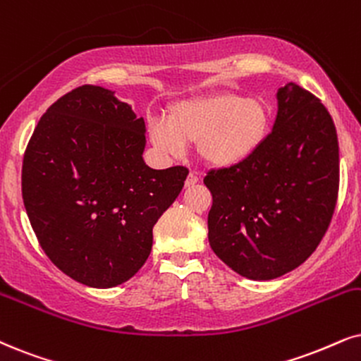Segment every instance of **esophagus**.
Masks as SVG:
<instances>
[{"mask_svg": "<svg viewBox=\"0 0 361 361\" xmlns=\"http://www.w3.org/2000/svg\"><path fill=\"white\" fill-rule=\"evenodd\" d=\"M200 181V178L195 175V173H190L188 175V178H186V181H185V186L186 188H190V186H195L196 183H198Z\"/></svg>", "mask_w": 361, "mask_h": 361, "instance_id": "34e87169", "label": "esophagus"}]
</instances>
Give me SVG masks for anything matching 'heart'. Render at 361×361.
Masks as SVG:
<instances>
[{"instance_id": "heart-1", "label": "heart", "mask_w": 361, "mask_h": 361, "mask_svg": "<svg viewBox=\"0 0 361 361\" xmlns=\"http://www.w3.org/2000/svg\"><path fill=\"white\" fill-rule=\"evenodd\" d=\"M168 120L149 125L154 147L181 157L186 143L196 141L200 158L207 165L230 168L252 158L264 143L271 109L262 98L223 91L175 103Z\"/></svg>"}]
</instances>
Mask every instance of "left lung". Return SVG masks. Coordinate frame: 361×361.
<instances>
[{
  "label": "left lung",
  "instance_id": "left-lung-1",
  "mask_svg": "<svg viewBox=\"0 0 361 361\" xmlns=\"http://www.w3.org/2000/svg\"><path fill=\"white\" fill-rule=\"evenodd\" d=\"M271 133L240 165L208 171L209 246L250 280L298 268L325 236L340 185L336 130L320 99L296 83L278 90Z\"/></svg>",
  "mask_w": 361,
  "mask_h": 361
}]
</instances>
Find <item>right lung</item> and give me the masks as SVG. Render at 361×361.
<instances>
[{"instance_id":"1","label":"right lung","mask_w":361,"mask_h":361,"mask_svg":"<svg viewBox=\"0 0 361 361\" xmlns=\"http://www.w3.org/2000/svg\"><path fill=\"white\" fill-rule=\"evenodd\" d=\"M145 131L113 91L83 85L47 109L26 147L21 191L36 238L86 286L111 288L143 267L154 223L188 176L143 161Z\"/></svg>"}]
</instances>
